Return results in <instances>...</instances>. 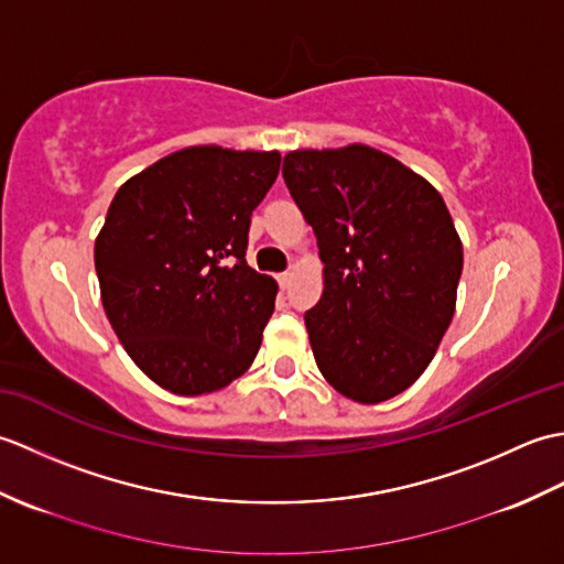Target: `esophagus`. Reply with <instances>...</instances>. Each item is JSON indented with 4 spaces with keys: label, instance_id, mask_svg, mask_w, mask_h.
<instances>
[{
    "label": "esophagus",
    "instance_id": "obj_1",
    "mask_svg": "<svg viewBox=\"0 0 564 564\" xmlns=\"http://www.w3.org/2000/svg\"><path fill=\"white\" fill-rule=\"evenodd\" d=\"M275 279H279V285H281L283 291L289 289V285H291V273H289V271H285V273H279V275H275Z\"/></svg>",
    "mask_w": 564,
    "mask_h": 564
}]
</instances>
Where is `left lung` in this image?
<instances>
[{
  "label": "left lung",
  "mask_w": 564,
  "mask_h": 564,
  "mask_svg": "<svg viewBox=\"0 0 564 564\" xmlns=\"http://www.w3.org/2000/svg\"><path fill=\"white\" fill-rule=\"evenodd\" d=\"M283 178L325 263L305 313L317 368L344 398L386 402L424 373L455 313L463 245L446 203L368 145L289 152Z\"/></svg>",
  "instance_id": "left-lung-1"
}]
</instances>
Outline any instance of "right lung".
<instances>
[{
  "instance_id": "add662e5",
  "label": "right lung",
  "mask_w": 564,
  "mask_h": 564,
  "mask_svg": "<svg viewBox=\"0 0 564 564\" xmlns=\"http://www.w3.org/2000/svg\"><path fill=\"white\" fill-rule=\"evenodd\" d=\"M279 152L198 145L116 191L94 245L116 337L160 388L184 398L230 386L254 361L279 285L247 267L251 210Z\"/></svg>"
}]
</instances>
